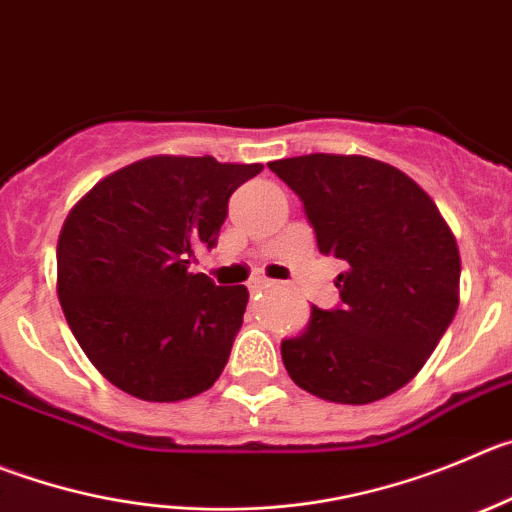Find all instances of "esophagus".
I'll return each instance as SVG.
<instances>
[{
	"label": "esophagus",
	"mask_w": 512,
	"mask_h": 512,
	"mask_svg": "<svg viewBox=\"0 0 512 512\" xmlns=\"http://www.w3.org/2000/svg\"><path fill=\"white\" fill-rule=\"evenodd\" d=\"M270 288H275V280H270V278H255L250 283V290H270Z\"/></svg>",
	"instance_id": "34e87169"
}]
</instances>
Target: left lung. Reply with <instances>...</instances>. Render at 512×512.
<instances>
[{"instance_id":"1","label":"left lung","mask_w":512,"mask_h":512,"mask_svg":"<svg viewBox=\"0 0 512 512\" xmlns=\"http://www.w3.org/2000/svg\"><path fill=\"white\" fill-rule=\"evenodd\" d=\"M270 166L303 199L321 255L346 262L343 305L313 308L283 341L290 379L318 399L371 404L422 371L460 305V250L427 191L369 156L308 154Z\"/></svg>"}]
</instances>
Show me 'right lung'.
<instances>
[{
	"mask_svg": "<svg viewBox=\"0 0 512 512\" xmlns=\"http://www.w3.org/2000/svg\"><path fill=\"white\" fill-rule=\"evenodd\" d=\"M262 164L148 156L75 202L57 237V298L90 364L143 401L212 389L245 318V285L189 272L217 242L229 194Z\"/></svg>",
	"mask_w": 512,
	"mask_h": 512,
	"instance_id": "1",
	"label": "right lung"
}]
</instances>
